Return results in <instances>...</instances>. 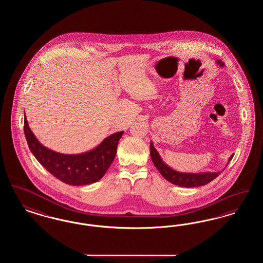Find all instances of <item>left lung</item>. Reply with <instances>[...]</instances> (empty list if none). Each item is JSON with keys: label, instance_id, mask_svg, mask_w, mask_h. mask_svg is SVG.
<instances>
[{"label": "left lung", "instance_id": "8db88e82", "mask_svg": "<svg viewBox=\"0 0 263 263\" xmlns=\"http://www.w3.org/2000/svg\"><path fill=\"white\" fill-rule=\"evenodd\" d=\"M221 66L224 64L222 62H218ZM151 158L152 161L155 164V166L158 168V171L161 173V175L163 177L168 180L170 182L174 183L175 185L178 186H183V187H196V186H201L205 185L209 182H211L213 179H215L218 175L221 173H205V174H183V173H178L175 172L170 166H167L165 163H163L158 154L153 144L151 143L150 145ZM234 155L231 156L230 161L233 159Z\"/></svg>", "mask_w": 263, "mask_h": 263}]
</instances>
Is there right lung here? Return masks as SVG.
I'll list each match as a JSON object with an SVG mask.
<instances>
[{
    "mask_svg": "<svg viewBox=\"0 0 263 263\" xmlns=\"http://www.w3.org/2000/svg\"><path fill=\"white\" fill-rule=\"evenodd\" d=\"M25 139L29 150L51 175L70 185L97 182L105 175L113 162L123 131L104 139L99 147L80 155L59 154L42 146L31 132L25 118Z\"/></svg>",
    "mask_w": 263,
    "mask_h": 263,
    "instance_id": "obj_1",
    "label": "right lung"
}]
</instances>
